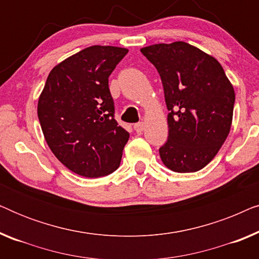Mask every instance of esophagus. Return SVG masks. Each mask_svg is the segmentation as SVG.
I'll use <instances>...</instances> for the list:
<instances>
[{"mask_svg":"<svg viewBox=\"0 0 259 259\" xmlns=\"http://www.w3.org/2000/svg\"><path fill=\"white\" fill-rule=\"evenodd\" d=\"M134 130H136L137 133H141L145 130V123L144 122H138L134 125Z\"/></svg>","mask_w":259,"mask_h":259,"instance_id":"obj_1","label":"esophagus"}]
</instances>
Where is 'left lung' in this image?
Instances as JSON below:
<instances>
[{"mask_svg":"<svg viewBox=\"0 0 259 259\" xmlns=\"http://www.w3.org/2000/svg\"><path fill=\"white\" fill-rule=\"evenodd\" d=\"M140 52L160 75L169 111L168 138L159 148L161 160L175 172L199 171L229 136L232 84L213 56L186 42L152 45Z\"/></svg>","mask_w":259,"mask_h":259,"instance_id":"8db88e82","label":"left lung"}]
</instances>
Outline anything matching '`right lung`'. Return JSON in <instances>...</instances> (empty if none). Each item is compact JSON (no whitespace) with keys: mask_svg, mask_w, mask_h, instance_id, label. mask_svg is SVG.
<instances>
[{"mask_svg":"<svg viewBox=\"0 0 259 259\" xmlns=\"http://www.w3.org/2000/svg\"><path fill=\"white\" fill-rule=\"evenodd\" d=\"M128 49L92 46L51 70L38 98L45 139L67 168L87 178L119 167L130 133L114 119L108 76Z\"/></svg>","mask_w":259,"mask_h":259,"instance_id":"1","label":"right lung"}]
</instances>
